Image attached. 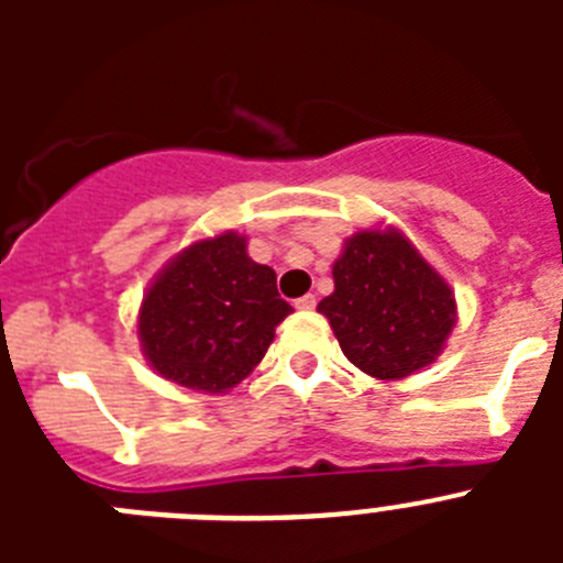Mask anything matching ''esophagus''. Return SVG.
I'll list each match as a JSON object with an SVG mask.
<instances>
[{
  "label": "esophagus",
  "instance_id": "34e87169",
  "mask_svg": "<svg viewBox=\"0 0 563 563\" xmlns=\"http://www.w3.org/2000/svg\"><path fill=\"white\" fill-rule=\"evenodd\" d=\"M312 307H316V296H312V292L296 298V310H312Z\"/></svg>",
  "mask_w": 563,
  "mask_h": 563
}]
</instances>
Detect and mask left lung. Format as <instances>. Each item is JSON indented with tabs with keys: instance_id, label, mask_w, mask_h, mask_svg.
I'll return each mask as SVG.
<instances>
[{
	"instance_id": "8db88e82",
	"label": "left lung",
	"mask_w": 563,
	"mask_h": 563,
	"mask_svg": "<svg viewBox=\"0 0 563 563\" xmlns=\"http://www.w3.org/2000/svg\"><path fill=\"white\" fill-rule=\"evenodd\" d=\"M332 278L318 312L357 369L400 380L434 363L456 324L454 292L400 231L352 233Z\"/></svg>"
}]
</instances>
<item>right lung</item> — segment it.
<instances>
[{
	"label": "right lung",
	"instance_id": "add662e5",
	"mask_svg": "<svg viewBox=\"0 0 563 563\" xmlns=\"http://www.w3.org/2000/svg\"><path fill=\"white\" fill-rule=\"evenodd\" d=\"M245 247L233 231L200 239L157 273L137 316L141 350L157 375L220 395L265 357L292 307L278 296L273 267L256 265Z\"/></svg>",
	"mask_w": 563,
	"mask_h": 563
}]
</instances>
